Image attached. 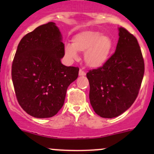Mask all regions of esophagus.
<instances>
[{"instance_id": "34e87169", "label": "esophagus", "mask_w": 154, "mask_h": 154, "mask_svg": "<svg viewBox=\"0 0 154 154\" xmlns=\"http://www.w3.org/2000/svg\"><path fill=\"white\" fill-rule=\"evenodd\" d=\"M86 72H85L84 71H83L82 69H80V71H79V75L80 76H85L86 75Z\"/></svg>"}]
</instances>
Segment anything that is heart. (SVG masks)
I'll use <instances>...</instances> for the list:
<instances>
[{
    "mask_svg": "<svg viewBox=\"0 0 154 154\" xmlns=\"http://www.w3.org/2000/svg\"><path fill=\"white\" fill-rule=\"evenodd\" d=\"M113 40L97 31L85 30L73 37L72 45H66L65 55L71 61L78 59V52L84 53L85 63L92 68H99L108 61L113 49Z\"/></svg>",
    "mask_w": 154,
    "mask_h": 154,
    "instance_id": "obj_1",
    "label": "heart"
}]
</instances>
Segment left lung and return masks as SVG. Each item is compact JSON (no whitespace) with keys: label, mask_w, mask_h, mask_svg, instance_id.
I'll return each instance as SVG.
<instances>
[{"label":"left lung","mask_w":154,"mask_h":154,"mask_svg":"<svg viewBox=\"0 0 154 154\" xmlns=\"http://www.w3.org/2000/svg\"><path fill=\"white\" fill-rule=\"evenodd\" d=\"M116 52L102 67L86 74L90 103L96 114L105 119L120 116L134 103L144 72L142 51L136 37L119 27Z\"/></svg>","instance_id":"obj_1"}]
</instances>
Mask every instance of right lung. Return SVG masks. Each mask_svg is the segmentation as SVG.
<instances>
[{"mask_svg":"<svg viewBox=\"0 0 154 154\" xmlns=\"http://www.w3.org/2000/svg\"><path fill=\"white\" fill-rule=\"evenodd\" d=\"M63 35L54 22L35 28L18 44L12 66L15 95L29 116H55L64 104L68 86L78 77L77 67L64 66Z\"/></svg>","mask_w":154,"mask_h":154,"instance_id":"1","label":"right lung"}]
</instances>
